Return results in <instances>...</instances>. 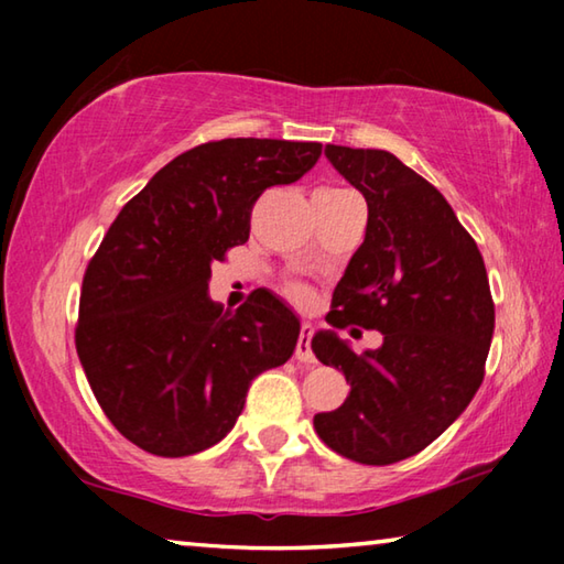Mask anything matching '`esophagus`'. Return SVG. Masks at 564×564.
<instances>
[{
    "label": "esophagus",
    "instance_id": "1",
    "mask_svg": "<svg viewBox=\"0 0 564 564\" xmlns=\"http://www.w3.org/2000/svg\"><path fill=\"white\" fill-rule=\"evenodd\" d=\"M311 336H313V326L311 323H303L301 326V336H299V343H295V360L301 362H318L316 356H313V348H311Z\"/></svg>",
    "mask_w": 564,
    "mask_h": 564
}]
</instances>
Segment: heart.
<instances>
[{
	"mask_svg": "<svg viewBox=\"0 0 564 564\" xmlns=\"http://www.w3.org/2000/svg\"><path fill=\"white\" fill-rule=\"evenodd\" d=\"M291 293H293V299H299V301H308V291H305V289H293Z\"/></svg>",
	"mask_w": 564,
	"mask_h": 564,
	"instance_id": "1",
	"label": "heart"
}]
</instances>
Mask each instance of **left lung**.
<instances>
[{
  "mask_svg": "<svg viewBox=\"0 0 564 564\" xmlns=\"http://www.w3.org/2000/svg\"><path fill=\"white\" fill-rule=\"evenodd\" d=\"M326 156L368 204L326 321L376 328L383 346L358 356L336 330L313 336L316 358L350 383L313 425L338 455L390 465L443 435L480 388L495 330L488 271L441 191L390 151L328 144Z\"/></svg>",
  "mask_w": 564,
  "mask_h": 564,
  "instance_id": "obj_1",
  "label": "left lung"
}]
</instances>
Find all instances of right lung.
<instances>
[{
  "label": "right lung",
  "instance_id": "add662e5",
  "mask_svg": "<svg viewBox=\"0 0 564 564\" xmlns=\"http://www.w3.org/2000/svg\"><path fill=\"white\" fill-rule=\"evenodd\" d=\"M318 156V141H208L156 171L104 236L84 273L76 352L111 425L141 451L184 457L224 441L251 380L293 356L291 305L259 289L224 311L208 281L248 241L256 198Z\"/></svg>",
  "mask_w": 564,
  "mask_h": 564
}]
</instances>
